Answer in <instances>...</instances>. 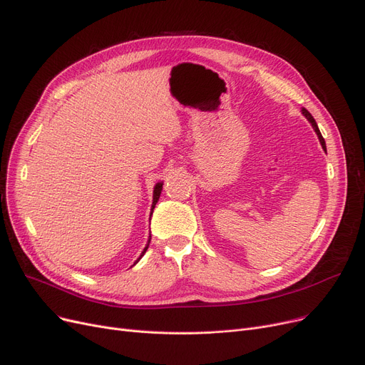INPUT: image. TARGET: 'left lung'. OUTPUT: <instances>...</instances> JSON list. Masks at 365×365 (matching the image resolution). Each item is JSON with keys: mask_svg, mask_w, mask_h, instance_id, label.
Segmentation results:
<instances>
[{"mask_svg": "<svg viewBox=\"0 0 365 365\" xmlns=\"http://www.w3.org/2000/svg\"><path fill=\"white\" fill-rule=\"evenodd\" d=\"M302 115L311 122V125H312V128H314V131L317 133V135H318V140H319V143H321V145H323V148L326 150V141H324V138H323V135H321V133H319V130H318V125H317V122H315V119L312 118V115L307 110V109H302Z\"/></svg>", "mask_w": 365, "mask_h": 365, "instance_id": "1", "label": "left lung"}]
</instances>
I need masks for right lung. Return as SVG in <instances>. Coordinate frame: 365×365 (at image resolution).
Here are the masks:
<instances>
[{
    "instance_id": "obj_1",
    "label": "right lung",
    "mask_w": 365,
    "mask_h": 365,
    "mask_svg": "<svg viewBox=\"0 0 365 365\" xmlns=\"http://www.w3.org/2000/svg\"><path fill=\"white\" fill-rule=\"evenodd\" d=\"M162 185H163V182H158L156 185H155V190H153V203H152V212H150V217H152V213H153V209H155V206H156V203H158V200H159V197H160V192H162ZM150 239H152V235H150ZM150 239H148V243H150ZM148 243H147V246L144 247V250H143V253H141V256L145 253V250L148 249ZM140 256V258H141ZM138 258V259H140ZM138 262V261H137ZM135 265V264H134Z\"/></svg>"
}]
</instances>
